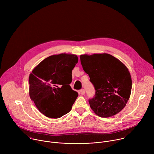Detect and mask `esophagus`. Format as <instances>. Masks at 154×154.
<instances>
[{"instance_id": "34e87169", "label": "esophagus", "mask_w": 154, "mask_h": 154, "mask_svg": "<svg viewBox=\"0 0 154 154\" xmlns=\"http://www.w3.org/2000/svg\"><path fill=\"white\" fill-rule=\"evenodd\" d=\"M80 93L81 94V95H84L85 93V90H83V89L81 90L80 91Z\"/></svg>"}]
</instances>
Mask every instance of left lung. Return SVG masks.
Segmentation results:
<instances>
[{
  "label": "left lung",
  "mask_w": 154,
  "mask_h": 154,
  "mask_svg": "<svg viewBox=\"0 0 154 154\" xmlns=\"http://www.w3.org/2000/svg\"><path fill=\"white\" fill-rule=\"evenodd\" d=\"M84 71L94 85V96L88 100L91 108L100 117L108 118L120 112L129 99L131 79L125 66L108 54L80 55Z\"/></svg>",
  "instance_id": "8db88e82"
}]
</instances>
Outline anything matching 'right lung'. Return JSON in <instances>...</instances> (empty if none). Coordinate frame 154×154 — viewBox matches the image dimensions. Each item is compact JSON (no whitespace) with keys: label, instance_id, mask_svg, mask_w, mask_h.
Listing matches in <instances>:
<instances>
[{"label":"right lung","instance_id":"add662e5","mask_svg":"<svg viewBox=\"0 0 154 154\" xmlns=\"http://www.w3.org/2000/svg\"><path fill=\"white\" fill-rule=\"evenodd\" d=\"M75 55L61 54L42 60L29 75V95L39 111L51 118L69 113L79 94L72 90V71Z\"/></svg>","mask_w":154,"mask_h":154}]
</instances>
